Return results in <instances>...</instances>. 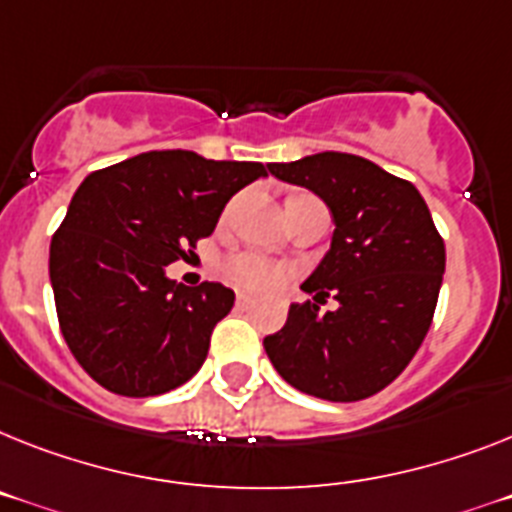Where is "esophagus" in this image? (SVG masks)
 I'll use <instances>...</instances> for the list:
<instances>
[{"mask_svg": "<svg viewBox=\"0 0 512 512\" xmlns=\"http://www.w3.org/2000/svg\"><path fill=\"white\" fill-rule=\"evenodd\" d=\"M257 304L255 296H249V294H236V307L239 309H252Z\"/></svg>", "mask_w": 512, "mask_h": 512, "instance_id": "1", "label": "esophagus"}]
</instances>
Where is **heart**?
Returning a JSON list of instances; mask_svg holds the SVG:
<instances>
[{
	"instance_id": "obj_1",
	"label": "heart",
	"mask_w": 512,
	"mask_h": 512,
	"mask_svg": "<svg viewBox=\"0 0 512 512\" xmlns=\"http://www.w3.org/2000/svg\"><path fill=\"white\" fill-rule=\"evenodd\" d=\"M218 276L236 289L268 294V291H276L291 276V268L270 263L268 257L255 255V252H234L218 263Z\"/></svg>"
}]
</instances>
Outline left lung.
<instances>
[{
  "label": "left lung",
  "mask_w": 512,
  "mask_h": 512,
  "mask_svg": "<svg viewBox=\"0 0 512 512\" xmlns=\"http://www.w3.org/2000/svg\"><path fill=\"white\" fill-rule=\"evenodd\" d=\"M270 174L307 187L333 213L328 255L265 338L283 380L325 401H362L401 375L422 346L440 296L445 242L414 184L351 153L325 150L270 163ZM333 295L336 313H320Z\"/></svg>",
  "instance_id": "1"
}]
</instances>
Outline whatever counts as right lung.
Returning <instances> with one entry per match:
<instances>
[{"instance_id": "1", "label": "right lung", "mask_w": 512, "mask_h": 512, "mask_svg": "<svg viewBox=\"0 0 512 512\" xmlns=\"http://www.w3.org/2000/svg\"><path fill=\"white\" fill-rule=\"evenodd\" d=\"M260 176L263 163L192 150H150L85 176L51 236L49 276L64 341L101 388L148 398L203 367L234 291L176 283L166 265L187 260Z\"/></svg>"}]
</instances>
